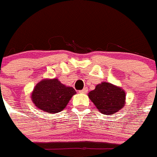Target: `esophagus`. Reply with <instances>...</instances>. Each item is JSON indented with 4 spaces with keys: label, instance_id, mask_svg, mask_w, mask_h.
Listing matches in <instances>:
<instances>
[{
    "label": "esophagus",
    "instance_id": "1",
    "mask_svg": "<svg viewBox=\"0 0 157 157\" xmlns=\"http://www.w3.org/2000/svg\"><path fill=\"white\" fill-rule=\"evenodd\" d=\"M87 90H88L87 88L85 87V88H83V90H80L79 92H81V93H86V92H87Z\"/></svg>",
    "mask_w": 157,
    "mask_h": 157
}]
</instances>
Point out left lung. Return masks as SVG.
<instances>
[{"label":"left lung","instance_id":"left-lung-1","mask_svg":"<svg viewBox=\"0 0 157 157\" xmlns=\"http://www.w3.org/2000/svg\"><path fill=\"white\" fill-rule=\"evenodd\" d=\"M90 101L102 114H115L125 105L126 93L109 82H101L88 94Z\"/></svg>","mask_w":157,"mask_h":157}]
</instances>
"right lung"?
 Segmentation results:
<instances>
[{"label": "right lung", "mask_w": 157, "mask_h": 157, "mask_svg": "<svg viewBox=\"0 0 157 157\" xmlns=\"http://www.w3.org/2000/svg\"><path fill=\"white\" fill-rule=\"evenodd\" d=\"M74 88L66 86L58 79L43 80L36 86L31 100L36 106L47 113L63 111L73 95Z\"/></svg>", "instance_id": "obj_1"}]
</instances>
